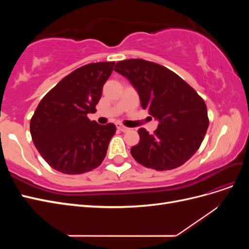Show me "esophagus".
I'll return each instance as SVG.
<instances>
[{
	"label": "esophagus",
	"instance_id": "esophagus-1",
	"mask_svg": "<svg viewBox=\"0 0 249 249\" xmlns=\"http://www.w3.org/2000/svg\"><path fill=\"white\" fill-rule=\"evenodd\" d=\"M117 129L119 130V131H122V132H127V131H129L130 129H129V127H126V126H124V124H117Z\"/></svg>",
	"mask_w": 249,
	"mask_h": 249
}]
</instances>
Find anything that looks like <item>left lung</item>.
Here are the masks:
<instances>
[{"instance_id":"left-lung-1","label":"left lung","mask_w":249,"mask_h":249,"mask_svg":"<svg viewBox=\"0 0 249 249\" xmlns=\"http://www.w3.org/2000/svg\"><path fill=\"white\" fill-rule=\"evenodd\" d=\"M115 71L129 79L141 107L159 120L154 134L140 127L138 144L131 148L139 164L156 170L179 167L197 152L209 117L205 101L176 72L143 59L119 61Z\"/></svg>"}]
</instances>
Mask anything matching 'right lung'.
I'll return each mask as SVG.
<instances>
[{"label":"right lung","mask_w":249,"mask_h":249,"mask_svg":"<svg viewBox=\"0 0 249 249\" xmlns=\"http://www.w3.org/2000/svg\"><path fill=\"white\" fill-rule=\"evenodd\" d=\"M115 62L81 66L67 74L42 97L30 122L32 140L52 168L81 175L97 168L107 154L116 126L90 120L103 86Z\"/></svg>","instance_id":"1"}]
</instances>
